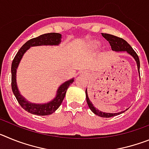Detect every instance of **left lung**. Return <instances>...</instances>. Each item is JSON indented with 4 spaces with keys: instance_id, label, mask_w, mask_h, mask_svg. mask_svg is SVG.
<instances>
[{
    "instance_id": "obj_1",
    "label": "left lung",
    "mask_w": 149,
    "mask_h": 149,
    "mask_svg": "<svg viewBox=\"0 0 149 149\" xmlns=\"http://www.w3.org/2000/svg\"><path fill=\"white\" fill-rule=\"evenodd\" d=\"M102 36L105 39L108 41L109 43H110V46H111V48L113 51H126L130 55L133 56L134 58V60H136V64H137V68H138V72H139V74H140V72H139V66H140V63H139V56H138L137 54L134 51V50L133 49L132 47H131L128 43L126 42L125 39H122V38H119L118 36H116L114 35H111V34L108 33H102ZM86 102H87V104L89 106V109H90L95 114L98 115V116L101 117H104V118H110L112 116H115L119 115V114L122 113L125 111H122L120 113H104V112L99 111L98 110H97L96 108H95L93 104H92L90 101H89V98H88L87 95V91L86 89Z\"/></svg>"
}]
</instances>
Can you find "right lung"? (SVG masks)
Segmentation results:
<instances>
[{
  "instance_id": "obj_1",
  "label": "right lung",
  "mask_w": 149,
  "mask_h": 149,
  "mask_svg": "<svg viewBox=\"0 0 149 149\" xmlns=\"http://www.w3.org/2000/svg\"><path fill=\"white\" fill-rule=\"evenodd\" d=\"M60 41H61V34L57 33L42 34L38 37L33 38L22 45V48L17 52L16 55L13 59L11 67L12 90L22 108L30 113L38 116H47L53 113L61 105L63 99L65 98L67 89L68 88L69 85L73 83L74 79L69 80L62 84L59 87L56 98L49 103L44 104H36L29 103L28 101H27L24 98L23 96L21 95L16 85V69L18 68L19 62H20L24 54L25 53V51L30 47L38 45H56L60 42Z\"/></svg>"
}]
</instances>
